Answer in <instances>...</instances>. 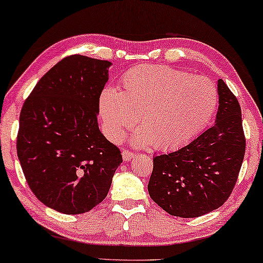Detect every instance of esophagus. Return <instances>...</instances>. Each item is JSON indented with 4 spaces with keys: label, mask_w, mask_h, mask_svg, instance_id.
<instances>
[{
    "label": "esophagus",
    "mask_w": 263,
    "mask_h": 263,
    "mask_svg": "<svg viewBox=\"0 0 263 263\" xmlns=\"http://www.w3.org/2000/svg\"><path fill=\"white\" fill-rule=\"evenodd\" d=\"M122 156H123V160L124 161H130L133 157L136 156V153L135 152H131V151H126V149H124L123 151V153H122Z\"/></svg>",
    "instance_id": "34e87169"
}]
</instances>
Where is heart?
<instances>
[{
  "label": "heart",
  "instance_id": "heart-1",
  "mask_svg": "<svg viewBox=\"0 0 263 263\" xmlns=\"http://www.w3.org/2000/svg\"><path fill=\"white\" fill-rule=\"evenodd\" d=\"M218 92L205 77H191L162 64H144L124 74L120 90L106 87L98 102L103 131L122 138L138 116L141 126L132 137L138 146L177 147L199 133L213 117Z\"/></svg>",
  "mask_w": 263,
  "mask_h": 263
}]
</instances>
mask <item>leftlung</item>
<instances>
[{
	"label": "left lung",
	"instance_id": "obj_1",
	"mask_svg": "<svg viewBox=\"0 0 263 263\" xmlns=\"http://www.w3.org/2000/svg\"><path fill=\"white\" fill-rule=\"evenodd\" d=\"M215 123L189 145L153 158L148 194L168 214L198 218L222 206L231 195L245 157L241 107L218 81Z\"/></svg>",
	"mask_w": 263,
	"mask_h": 263
}]
</instances>
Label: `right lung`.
Segmentation results:
<instances>
[{
	"mask_svg": "<svg viewBox=\"0 0 263 263\" xmlns=\"http://www.w3.org/2000/svg\"><path fill=\"white\" fill-rule=\"evenodd\" d=\"M109 61L65 57L42 77L20 115L17 157L36 198L63 214H82L109 193L122 164L99 131L98 102Z\"/></svg>",
	"mask_w": 263,
	"mask_h": 263,
	"instance_id": "right-lung-1",
	"label": "right lung"
}]
</instances>
